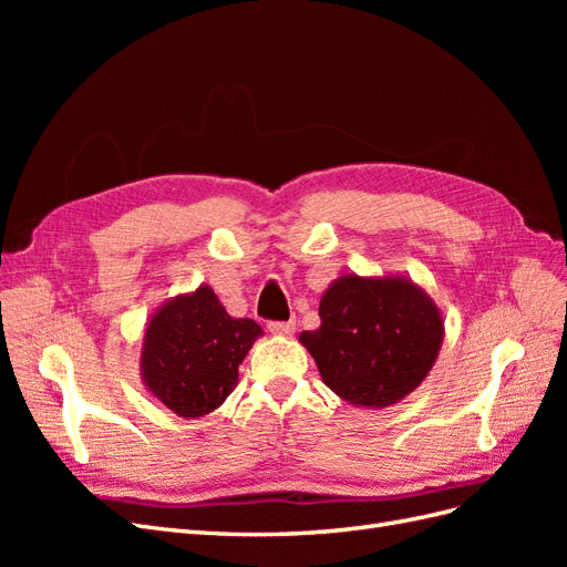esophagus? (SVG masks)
Listing matches in <instances>:
<instances>
[{
  "label": "esophagus",
  "mask_w": 567,
  "mask_h": 567,
  "mask_svg": "<svg viewBox=\"0 0 567 567\" xmlns=\"http://www.w3.org/2000/svg\"><path fill=\"white\" fill-rule=\"evenodd\" d=\"M269 331L277 333V336H293L296 333V321H271L269 323Z\"/></svg>",
  "instance_id": "esophagus-1"
}]
</instances>
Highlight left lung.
<instances>
[{"mask_svg": "<svg viewBox=\"0 0 567 567\" xmlns=\"http://www.w3.org/2000/svg\"><path fill=\"white\" fill-rule=\"evenodd\" d=\"M321 326L302 331L321 381L359 409H385L414 392L437 362L442 310L404 274H342L321 293Z\"/></svg>", "mask_w": 567, "mask_h": 567, "instance_id": "1", "label": "left lung"}]
</instances>
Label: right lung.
Here are the masks:
<instances>
[{"label":"right lung","instance_id":"add662e5","mask_svg":"<svg viewBox=\"0 0 567 567\" xmlns=\"http://www.w3.org/2000/svg\"><path fill=\"white\" fill-rule=\"evenodd\" d=\"M262 336L260 323L231 317L208 284L163 302L146 321L144 388L179 419H200L238 385V364Z\"/></svg>","mask_w":567,"mask_h":567}]
</instances>
